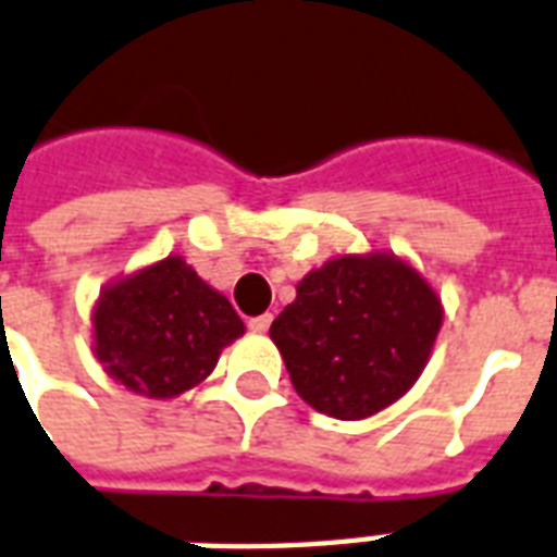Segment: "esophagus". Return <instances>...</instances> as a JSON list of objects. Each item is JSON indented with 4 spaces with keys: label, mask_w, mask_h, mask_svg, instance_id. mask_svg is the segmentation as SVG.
Wrapping results in <instances>:
<instances>
[{
    "label": "esophagus",
    "mask_w": 557,
    "mask_h": 557,
    "mask_svg": "<svg viewBox=\"0 0 557 557\" xmlns=\"http://www.w3.org/2000/svg\"><path fill=\"white\" fill-rule=\"evenodd\" d=\"M269 326H271V315H269V312H265V315L250 318V321H248L250 333H269Z\"/></svg>",
    "instance_id": "esophagus-1"
}]
</instances>
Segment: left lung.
I'll return each mask as SVG.
<instances>
[{"instance_id": "8db88e82", "label": "left lung", "mask_w": 557, "mask_h": 557, "mask_svg": "<svg viewBox=\"0 0 557 557\" xmlns=\"http://www.w3.org/2000/svg\"><path fill=\"white\" fill-rule=\"evenodd\" d=\"M444 324L438 292L392 250L342 253L297 283L271 324L295 392L338 420L388 409L418 382Z\"/></svg>"}]
</instances>
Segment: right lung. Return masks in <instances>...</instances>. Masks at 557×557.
I'll use <instances>...</instances> for the list:
<instances>
[{
  "mask_svg": "<svg viewBox=\"0 0 557 557\" xmlns=\"http://www.w3.org/2000/svg\"><path fill=\"white\" fill-rule=\"evenodd\" d=\"M242 333L231 300L177 253L108 283L92 307V356L148 400L201 385Z\"/></svg>",
  "mask_w": 557,
  "mask_h": 557,
  "instance_id": "right-lung-1",
  "label": "right lung"
}]
</instances>
